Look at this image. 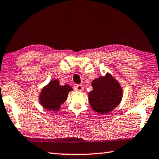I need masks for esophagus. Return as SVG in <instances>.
I'll list each match as a JSON object with an SVG mask.
<instances>
[{
	"mask_svg": "<svg viewBox=\"0 0 159 159\" xmlns=\"http://www.w3.org/2000/svg\"><path fill=\"white\" fill-rule=\"evenodd\" d=\"M74 89L75 90H76V91L81 92L84 90V87H83L82 85H75L74 86Z\"/></svg>",
	"mask_w": 159,
	"mask_h": 159,
	"instance_id": "obj_1",
	"label": "esophagus"
}]
</instances>
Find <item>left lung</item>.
<instances>
[{"mask_svg": "<svg viewBox=\"0 0 159 159\" xmlns=\"http://www.w3.org/2000/svg\"><path fill=\"white\" fill-rule=\"evenodd\" d=\"M91 85L93 89L89 93V100L95 112L107 114L121 102L123 96L122 88L110 73L93 80Z\"/></svg>", "mask_w": 159, "mask_h": 159, "instance_id": "8db88e82", "label": "left lung"}]
</instances>
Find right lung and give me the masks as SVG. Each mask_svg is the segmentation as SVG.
Listing matches in <instances>:
<instances>
[{"mask_svg":"<svg viewBox=\"0 0 159 159\" xmlns=\"http://www.w3.org/2000/svg\"><path fill=\"white\" fill-rule=\"evenodd\" d=\"M71 90L73 89L70 85H61L58 79L52 80L42 88L39 95V102L44 109L49 111H58Z\"/></svg>","mask_w":159,"mask_h":159,"instance_id":"right-lung-1","label":"right lung"}]
</instances>
